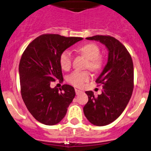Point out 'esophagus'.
<instances>
[{"mask_svg": "<svg viewBox=\"0 0 151 151\" xmlns=\"http://www.w3.org/2000/svg\"><path fill=\"white\" fill-rule=\"evenodd\" d=\"M83 91H80V90H78V89H75V93H76V94H77V95H78V94L81 93H83Z\"/></svg>", "mask_w": 151, "mask_h": 151, "instance_id": "obj_1", "label": "esophagus"}]
</instances>
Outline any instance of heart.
I'll list each match as a JSON object with an SVG mask.
<instances>
[{"instance_id": "obj_1", "label": "heart", "mask_w": 151, "mask_h": 151, "mask_svg": "<svg viewBox=\"0 0 151 151\" xmlns=\"http://www.w3.org/2000/svg\"><path fill=\"white\" fill-rule=\"evenodd\" d=\"M83 55L87 58L88 62L87 63V68L92 71H98L101 68L103 60L100 55V49L96 44L88 43L81 45L77 48ZM72 55L69 50H65L60 55V64L61 68L65 71H68L72 64ZM91 73L88 71H75L67 77V82L77 88H83L85 83L91 79Z\"/></svg>"}]
</instances>
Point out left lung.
<instances>
[{"label": "left lung", "mask_w": 151, "mask_h": 151, "mask_svg": "<svg viewBox=\"0 0 151 151\" xmlns=\"http://www.w3.org/2000/svg\"><path fill=\"white\" fill-rule=\"evenodd\" d=\"M99 41L109 50L108 61L96 83L102 85L101 95L86 91L88 101L83 107L87 119L98 126H106L117 119L127 106L134 89V65L130 53L112 36L96 35L86 38Z\"/></svg>", "instance_id": "left-lung-1"}]
</instances>
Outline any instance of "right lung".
<instances>
[{
    "label": "right lung",
    "instance_id": "obj_1",
    "mask_svg": "<svg viewBox=\"0 0 151 151\" xmlns=\"http://www.w3.org/2000/svg\"><path fill=\"white\" fill-rule=\"evenodd\" d=\"M80 37H65L45 33L32 41L21 57L19 65L20 93L27 109L39 122L49 126L64 118L75 96L74 88L63 85L52 88V82L63 80L60 55Z\"/></svg>",
    "mask_w": 151,
    "mask_h": 151
}]
</instances>
